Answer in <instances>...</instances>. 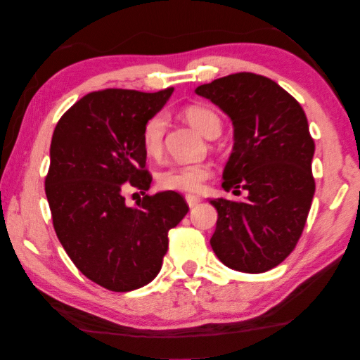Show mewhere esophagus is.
Segmentation results:
<instances>
[{
  "instance_id": "1",
  "label": "esophagus",
  "mask_w": 360,
  "mask_h": 360,
  "mask_svg": "<svg viewBox=\"0 0 360 360\" xmlns=\"http://www.w3.org/2000/svg\"><path fill=\"white\" fill-rule=\"evenodd\" d=\"M185 199H186V204L190 205L191 209H193V207H196L200 202V198L199 196H194V194H186Z\"/></svg>"
}]
</instances>
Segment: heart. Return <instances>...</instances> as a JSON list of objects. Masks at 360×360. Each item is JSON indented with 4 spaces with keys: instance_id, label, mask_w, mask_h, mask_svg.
Instances as JSON below:
<instances>
[{
    "instance_id": "obj_1",
    "label": "heart",
    "mask_w": 360,
    "mask_h": 360,
    "mask_svg": "<svg viewBox=\"0 0 360 360\" xmlns=\"http://www.w3.org/2000/svg\"><path fill=\"white\" fill-rule=\"evenodd\" d=\"M184 117L194 129L205 137H215L221 132V118L209 105L191 104L184 109ZM166 117L158 112L148 117L141 132V143L145 155L158 158L164 148V134H166ZM213 175L209 164H176L162 169L158 174V185L162 190L196 193L202 190L205 180Z\"/></svg>"
}]
</instances>
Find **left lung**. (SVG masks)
I'll use <instances>...</instances> for the list:
<instances>
[{
	"instance_id": "1",
	"label": "left lung",
	"mask_w": 360,
	"mask_h": 360,
	"mask_svg": "<svg viewBox=\"0 0 360 360\" xmlns=\"http://www.w3.org/2000/svg\"><path fill=\"white\" fill-rule=\"evenodd\" d=\"M228 113L234 150L224 167L226 191L243 202L213 199L218 212L210 245L226 266L262 274L292 253L310 212L314 141L302 105L286 90L253 72H237L196 88Z\"/></svg>"
}]
</instances>
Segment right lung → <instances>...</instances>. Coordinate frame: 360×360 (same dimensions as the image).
Instances as JSON below:
<instances>
[{
  "instance_id": "right-lung-1",
  "label": "right lung",
  "mask_w": 360,
  "mask_h": 360,
  "mask_svg": "<svg viewBox=\"0 0 360 360\" xmlns=\"http://www.w3.org/2000/svg\"><path fill=\"white\" fill-rule=\"evenodd\" d=\"M172 91L88 93L55 126L46 196L56 237L74 266L109 291L148 285L161 270L169 231L190 210L175 191L145 193L151 175L141 132ZM128 191L143 194L132 207Z\"/></svg>"
}]
</instances>
